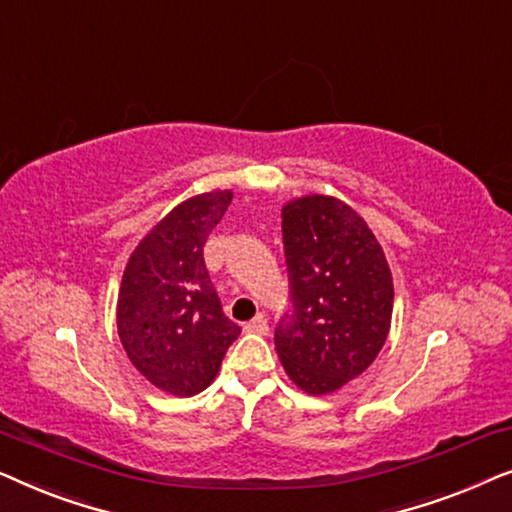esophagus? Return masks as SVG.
I'll return each mask as SVG.
<instances>
[{"mask_svg": "<svg viewBox=\"0 0 512 512\" xmlns=\"http://www.w3.org/2000/svg\"><path fill=\"white\" fill-rule=\"evenodd\" d=\"M244 333H256V335H265L268 333V321H265L263 314H256L254 319L247 321V324L242 326Z\"/></svg>", "mask_w": 512, "mask_h": 512, "instance_id": "esophagus-1", "label": "esophagus"}]
</instances>
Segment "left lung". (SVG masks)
Listing matches in <instances>:
<instances>
[{
  "label": "left lung",
  "mask_w": 512,
  "mask_h": 512,
  "mask_svg": "<svg viewBox=\"0 0 512 512\" xmlns=\"http://www.w3.org/2000/svg\"><path fill=\"white\" fill-rule=\"evenodd\" d=\"M282 233L293 310L275 331L284 373L326 396L380 354L394 312L387 256L363 216L324 193L284 202Z\"/></svg>",
  "instance_id": "left-lung-1"
}]
</instances>
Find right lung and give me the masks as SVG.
<instances>
[{
	"instance_id": "obj_1",
	"label": "right lung",
	"mask_w": 512,
	"mask_h": 512,
	"mask_svg": "<svg viewBox=\"0 0 512 512\" xmlns=\"http://www.w3.org/2000/svg\"><path fill=\"white\" fill-rule=\"evenodd\" d=\"M230 200V188H214L179 202L139 240L123 270L118 338L132 366L165 394L188 398L207 389L240 335L202 258Z\"/></svg>"
}]
</instances>
